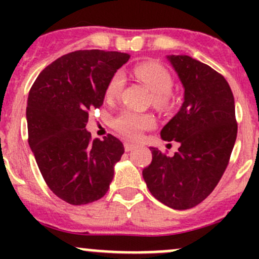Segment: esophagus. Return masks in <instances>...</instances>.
Masks as SVG:
<instances>
[{"label":"esophagus","instance_id":"obj_1","mask_svg":"<svg viewBox=\"0 0 259 259\" xmlns=\"http://www.w3.org/2000/svg\"><path fill=\"white\" fill-rule=\"evenodd\" d=\"M135 148H137V146H135L134 144H130V143H125L124 144L125 151H132L133 149H135Z\"/></svg>","mask_w":259,"mask_h":259}]
</instances>
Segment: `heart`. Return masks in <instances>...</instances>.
I'll use <instances>...</instances> for the list:
<instances>
[{
	"label": "heart",
	"instance_id": "1",
	"mask_svg": "<svg viewBox=\"0 0 259 259\" xmlns=\"http://www.w3.org/2000/svg\"><path fill=\"white\" fill-rule=\"evenodd\" d=\"M134 74L148 86L153 93V101L159 108H165L170 103V89L173 77L170 72L158 62H143L135 66ZM124 86L122 72H115L106 86V96L116 98ZM155 119L150 114H140L132 110L121 111L114 119V127L122 137L130 140H138L146 130L153 129Z\"/></svg>",
	"mask_w": 259,
	"mask_h": 259
}]
</instances>
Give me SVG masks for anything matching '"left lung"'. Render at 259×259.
<instances>
[{"instance_id": "obj_1", "label": "left lung", "mask_w": 259, "mask_h": 259, "mask_svg": "<svg viewBox=\"0 0 259 259\" xmlns=\"http://www.w3.org/2000/svg\"><path fill=\"white\" fill-rule=\"evenodd\" d=\"M168 59L184 86V103L160 135L180 146L171 156L151 148L153 159L143 178L159 202L182 210L199 204L217 187L238 125L233 93L223 75L185 55Z\"/></svg>"}]
</instances>
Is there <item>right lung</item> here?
Instances as JSON below:
<instances>
[{"instance_id":"1","label":"right lung","mask_w":259,"mask_h":259,"mask_svg":"<svg viewBox=\"0 0 259 259\" xmlns=\"http://www.w3.org/2000/svg\"><path fill=\"white\" fill-rule=\"evenodd\" d=\"M129 54L79 50L41 71L27 99L28 144L42 178L60 199L93 203L109 190L124 145L114 135L91 140L89 113L104 103L106 86Z\"/></svg>"}]
</instances>
